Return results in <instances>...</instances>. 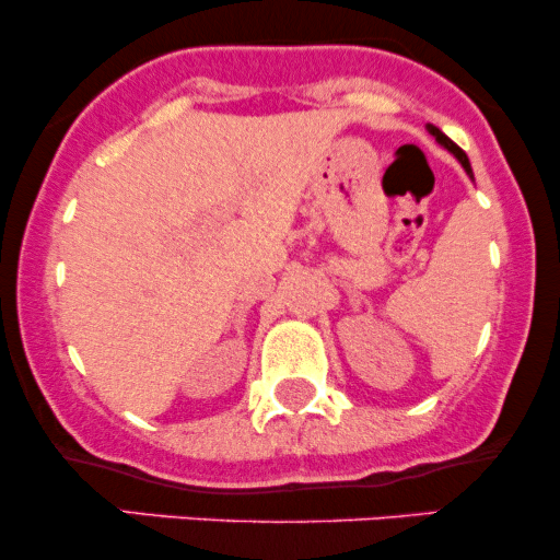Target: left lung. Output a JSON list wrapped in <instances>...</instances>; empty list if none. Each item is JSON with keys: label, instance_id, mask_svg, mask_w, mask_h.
<instances>
[{"label": "left lung", "instance_id": "obj_1", "mask_svg": "<svg viewBox=\"0 0 560 560\" xmlns=\"http://www.w3.org/2000/svg\"><path fill=\"white\" fill-rule=\"evenodd\" d=\"M427 128H429V133H432V137H434L436 141H440V144H442V147H445V150H447V152H453V155H455V158H458V163H460V165H464V171L468 173V176H471V178H474L471 163H468L466 152H464V150H460V147H458V144H455V141H453V139H447V137H445V133H442V131H440V128H436V126H432V124H429Z\"/></svg>", "mask_w": 560, "mask_h": 560}]
</instances>
